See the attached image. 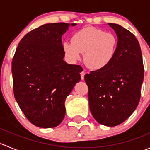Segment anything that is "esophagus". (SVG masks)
Instances as JSON below:
<instances>
[{
	"instance_id": "esophagus-1",
	"label": "esophagus",
	"mask_w": 150,
	"mask_h": 150,
	"mask_svg": "<svg viewBox=\"0 0 150 150\" xmlns=\"http://www.w3.org/2000/svg\"><path fill=\"white\" fill-rule=\"evenodd\" d=\"M85 74H86V72H85L84 71H82V72H81V80H83V79H84Z\"/></svg>"
}]
</instances>
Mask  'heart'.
I'll use <instances>...</instances> for the list:
<instances>
[{
    "label": "heart",
    "instance_id": "obj_1",
    "mask_svg": "<svg viewBox=\"0 0 150 150\" xmlns=\"http://www.w3.org/2000/svg\"><path fill=\"white\" fill-rule=\"evenodd\" d=\"M71 42L63 44L68 59L77 62L81 59V53H84L85 63L94 70L104 69L112 62L118 45V40L114 34L93 27L76 32Z\"/></svg>",
    "mask_w": 150,
    "mask_h": 150
}]
</instances>
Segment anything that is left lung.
Masks as SVG:
<instances>
[{"label":"left lung","instance_id":"8db88e82","mask_svg":"<svg viewBox=\"0 0 150 150\" xmlns=\"http://www.w3.org/2000/svg\"><path fill=\"white\" fill-rule=\"evenodd\" d=\"M108 25L118 40L114 59L105 68L91 71L84 78L93 117L102 125L115 126L129 117L138 106L144 69L135 35L117 24Z\"/></svg>","mask_w":150,"mask_h":150}]
</instances>
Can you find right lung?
Returning a JSON list of instances; mask_svg holds the SVG:
<instances>
[{"label": "right lung", "instance_id": "add662e5", "mask_svg": "<svg viewBox=\"0 0 150 150\" xmlns=\"http://www.w3.org/2000/svg\"><path fill=\"white\" fill-rule=\"evenodd\" d=\"M68 27L64 22L46 24L29 32L12 59L15 99L29 121L40 128L61 123L66 97L81 81L83 68L63 60L62 36Z\"/></svg>", "mask_w": 150, "mask_h": 150}]
</instances>
